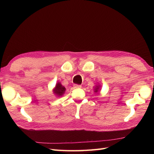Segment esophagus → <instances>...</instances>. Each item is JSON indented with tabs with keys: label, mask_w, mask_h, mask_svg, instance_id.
<instances>
[{
	"label": "esophagus",
	"mask_w": 154,
	"mask_h": 154,
	"mask_svg": "<svg viewBox=\"0 0 154 154\" xmlns=\"http://www.w3.org/2000/svg\"><path fill=\"white\" fill-rule=\"evenodd\" d=\"M81 87H82V85H76V84L74 85V88H80Z\"/></svg>",
	"instance_id": "obj_1"
}]
</instances>
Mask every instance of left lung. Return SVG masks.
Returning <instances> with one entry per match:
<instances>
[{"instance_id": "left-lung-1", "label": "left lung", "mask_w": 154, "mask_h": 154, "mask_svg": "<svg viewBox=\"0 0 154 154\" xmlns=\"http://www.w3.org/2000/svg\"><path fill=\"white\" fill-rule=\"evenodd\" d=\"M100 85H96V87L94 88V92L96 93V92H98L99 91H100Z\"/></svg>"}]
</instances>
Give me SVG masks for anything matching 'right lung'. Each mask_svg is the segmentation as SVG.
<instances>
[{
	"mask_svg": "<svg viewBox=\"0 0 154 154\" xmlns=\"http://www.w3.org/2000/svg\"><path fill=\"white\" fill-rule=\"evenodd\" d=\"M66 92V88H65L60 82H58L55 85V87L53 89V93L57 96L60 97L63 95V94Z\"/></svg>",
	"mask_w": 154,
	"mask_h": 154,
	"instance_id": "add662e5",
	"label": "right lung"
}]
</instances>
